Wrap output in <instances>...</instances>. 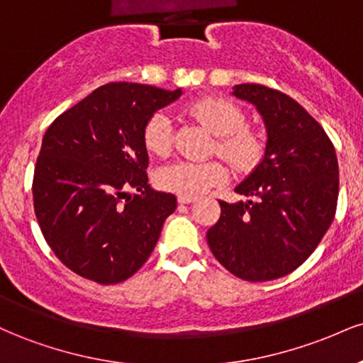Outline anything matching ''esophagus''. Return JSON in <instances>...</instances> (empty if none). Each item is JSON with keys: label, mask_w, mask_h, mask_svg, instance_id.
<instances>
[{"label": "esophagus", "mask_w": 363, "mask_h": 363, "mask_svg": "<svg viewBox=\"0 0 363 363\" xmlns=\"http://www.w3.org/2000/svg\"><path fill=\"white\" fill-rule=\"evenodd\" d=\"M196 199V196H189V194H179L177 196V201L181 203V205H189V203H193Z\"/></svg>", "instance_id": "obj_1"}]
</instances>
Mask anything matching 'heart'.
I'll use <instances>...</instances> for the list:
<instances>
[{
  "label": "heart",
  "instance_id": "obj_1",
  "mask_svg": "<svg viewBox=\"0 0 363 363\" xmlns=\"http://www.w3.org/2000/svg\"><path fill=\"white\" fill-rule=\"evenodd\" d=\"M191 114L216 135L215 152L239 172H249L261 162L264 145L259 135L245 126L244 112L234 102L220 97H205L189 107ZM145 147L157 157H167L172 150V119L158 111L143 129ZM228 179L223 162L179 160L158 170L157 182L162 189L177 194L196 196L222 184Z\"/></svg>",
  "mask_w": 363,
  "mask_h": 363
}]
</instances>
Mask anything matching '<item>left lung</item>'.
Here are the masks:
<instances>
[{
	"label": "left lung",
	"mask_w": 363,
	"mask_h": 363,
	"mask_svg": "<svg viewBox=\"0 0 363 363\" xmlns=\"http://www.w3.org/2000/svg\"><path fill=\"white\" fill-rule=\"evenodd\" d=\"M232 94L256 106L268 140L261 164L235 187L254 199L220 201L206 240L234 277L277 280L314 252L335 218L338 158L323 126L289 95L257 83L235 85Z\"/></svg>",
	"instance_id": "obj_1"
}]
</instances>
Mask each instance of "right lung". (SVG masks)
Listing matches in <instances>:
<instances>
[{
  "instance_id": "add662e5",
  "label": "right lung",
  "mask_w": 363,
  "mask_h": 363,
  "mask_svg": "<svg viewBox=\"0 0 363 363\" xmlns=\"http://www.w3.org/2000/svg\"><path fill=\"white\" fill-rule=\"evenodd\" d=\"M181 94L107 83L48 128L32 182L34 210L45 242L73 273L116 285L155 249L177 199L148 184L143 129Z\"/></svg>"
}]
</instances>
